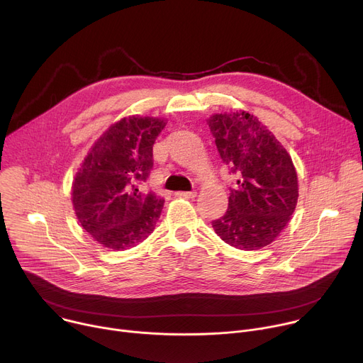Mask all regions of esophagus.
Returning <instances> with one entry per match:
<instances>
[{
  "label": "esophagus",
  "mask_w": 363,
  "mask_h": 363,
  "mask_svg": "<svg viewBox=\"0 0 363 363\" xmlns=\"http://www.w3.org/2000/svg\"><path fill=\"white\" fill-rule=\"evenodd\" d=\"M175 195H177V196H179V198L192 199V198H195V196H196V192H195V191H192V192H177Z\"/></svg>",
  "instance_id": "esophagus-1"
}]
</instances>
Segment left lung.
I'll list each match as a JSON object with an SVG mask.
<instances>
[{
    "label": "left lung",
    "instance_id": "obj_1",
    "mask_svg": "<svg viewBox=\"0 0 363 363\" xmlns=\"http://www.w3.org/2000/svg\"><path fill=\"white\" fill-rule=\"evenodd\" d=\"M206 123L221 160L238 177L228 210L213 221V228L235 248H263L279 237L296 210L298 181L291 157L248 112L216 113Z\"/></svg>",
    "mask_w": 363,
    "mask_h": 363
}]
</instances>
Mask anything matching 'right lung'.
I'll list each match as a JSON object with an SVG mask.
<instances>
[{"label": "right lung", "instance_id": "obj_1", "mask_svg": "<svg viewBox=\"0 0 363 363\" xmlns=\"http://www.w3.org/2000/svg\"><path fill=\"white\" fill-rule=\"evenodd\" d=\"M167 121L128 116L113 123L89 149L72 185V202L80 225L94 241L128 250L155 230L164 199L142 192L153 167L152 146Z\"/></svg>", "mask_w": 363, "mask_h": 363}]
</instances>
